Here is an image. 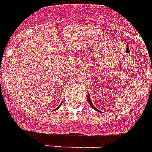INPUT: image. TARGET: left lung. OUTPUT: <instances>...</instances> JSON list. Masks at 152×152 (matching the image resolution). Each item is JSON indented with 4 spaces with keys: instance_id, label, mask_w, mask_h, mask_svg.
Listing matches in <instances>:
<instances>
[{
    "instance_id": "1",
    "label": "left lung",
    "mask_w": 152,
    "mask_h": 152,
    "mask_svg": "<svg viewBox=\"0 0 152 152\" xmlns=\"http://www.w3.org/2000/svg\"><path fill=\"white\" fill-rule=\"evenodd\" d=\"M87 100H88V102L89 103V105L91 106V107L94 109H95L96 111H99L98 109H96L94 107V105H93V103H92V101H91V99H90V95H89V94H88V95H87Z\"/></svg>"
}]
</instances>
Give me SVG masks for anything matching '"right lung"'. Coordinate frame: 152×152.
<instances>
[{
	"instance_id": "obj_1",
	"label": "right lung",
	"mask_w": 152,
	"mask_h": 152,
	"mask_svg": "<svg viewBox=\"0 0 152 152\" xmlns=\"http://www.w3.org/2000/svg\"><path fill=\"white\" fill-rule=\"evenodd\" d=\"M60 105H61V104H60ZM59 107H60V106H59ZM58 108H56V109H58ZM56 109H55V110H56Z\"/></svg>"
}]
</instances>
